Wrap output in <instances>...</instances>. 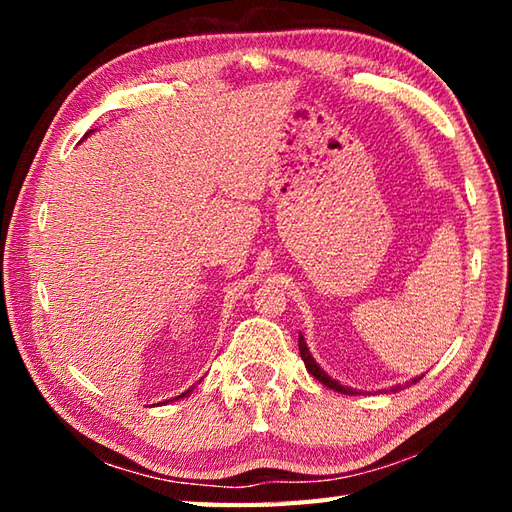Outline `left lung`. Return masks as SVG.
Instances as JSON below:
<instances>
[{"label": "left lung", "mask_w": 512, "mask_h": 512, "mask_svg": "<svg viewBox=\"0 0 512 512\" xmlns=\"http://www.w3.org/2000/svg\"><path fill=\"white\" fill-rule=\"evenodd\" d=\"M299 354H301V358H303V363H306V369L308 372L319 380V383H323L325 387H330V389H334V391H341V394H347V396H354V394H358V391H354V389H350V387H343L341 383H336V380H332L328 374L323 372V369L314 363V358L310 356V352H308V345H306V341H303V336L299 334ZM422 378V376H420ZM420 378H411V383L416 385ZM411 383H407V385H411ZM400 387H396L394 391H398Z\"/></svg>", "instance_id": "1"}]
</instances>
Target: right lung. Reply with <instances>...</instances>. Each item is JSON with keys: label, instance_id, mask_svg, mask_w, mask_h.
I'll return each instance as SVG.
<instances>
[{"label": "right lung", "instance_id": "right-lung-1", "mask_svg": "<svg viewBox=\"0 0 512 512\" xmlns=\"http://www.w3.org/2000/svg\"><path fill=\"white\" fill-rule=\"evenodd\" d=\"M191 389H193V387H189V389H187V391H184V394H182V396H178V398H184V396H189V394H191Z\"/></svg>", "mask_w": 512, "mask_h": 512}]
</instances>
